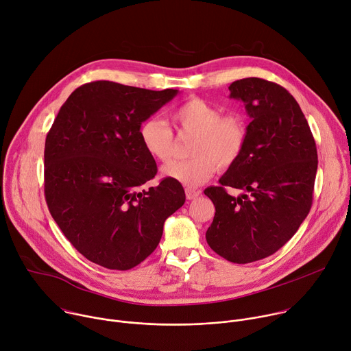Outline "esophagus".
<instances>
[{
  "label": "esophagus",
  "mask_w": 351,
  "mask_h": 351,
  "mask_svg": "<svg viewBox=\"0 0 351 351\" xmlns=\"http://www.w3.org/2000/svg\"><path fill=\"white\" fill-rule=\"evenodd\" d=\"M184 193H186L187 199H194L199 195V190H194V189H190V187H186Z\"/></svg>",
  "instance_id": "34e87169"
}]
</instances>
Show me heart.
<instances>
[{
  "label": "heart",
  "instance_id": "b5f03b06",
  "mask_svg": "<svg viewBox=\"0 0 351 351\" xmlns=\"http://www.w3.org/2000/svg\"><path fill=\"white\" fill-rule=\"evenodd\" d=\"M173 119L183 133L194 134L187 160L172 161L162 175L183 186L197 187L210 180L218 169L237 164L247 144V123L240 114L222 115V110L203 98L194 97L182 104ZM143 148L160 162L169 161L176 149L171 128L158 118L145 119L138 129Z\"/></svg>",
  "mask_w": 351,
  "mask_h": 351
}]
</instances>
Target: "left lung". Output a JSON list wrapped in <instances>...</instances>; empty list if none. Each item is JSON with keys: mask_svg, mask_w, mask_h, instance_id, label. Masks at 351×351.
I'll return each instance as SVG.
<instances>
[{"mask_svg": "<svg viewBox=\"0 0 351 351\" xmlns=\"http://www.w3.org/2000/svg\"><path fill=\"white\" fill-rule=\"evenodd\" d=\"M229 91L252 122L241 158L219 179L221 186L204 190L215 206L206 239L218 256L247 264L278 252L308 215L318 156L308 122L286 88L247 77ZM226 186L245 193L233 197Z\"/></svg>", "mask_w": 351, "mask_h": 351, "instance_id": "left-lung-1", "label": "left lung"}]
</instances>
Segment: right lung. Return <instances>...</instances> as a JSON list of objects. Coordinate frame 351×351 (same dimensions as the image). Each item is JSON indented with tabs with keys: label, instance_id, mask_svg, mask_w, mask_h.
<instances>
[{
	"label": "right lung",
	"instance_id": "right-lung-1",
	"mask_svg": "<svg viewBox=\"0 0 351 351\" xmlns=\"http://www.w3.org/2000/svg\"><path fill=\"white\" fill-rule=\"evenodd\" d=\"M178 90L138 88L108 80L77 87L45 138L44 193L54 221L94 264L126 271L157 248L164 223L184 204V190L157 175L138 137L140 125Z\"/></svg>",
	"mask_w": 351,
	"mask_h": 351
}]
</instances>
